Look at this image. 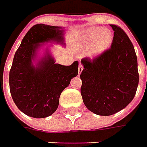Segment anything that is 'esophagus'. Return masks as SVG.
Here are the masks:
<instances>
[{"label": "esophagus", "instance_id": "1", "mask_svg": "<svg viewBox=\"0 0 147 147\" xmlns=\"http://www.w3.org/2000/svg\"><path fill=\"white\" fill-rule=\"evenodd\" d=\"M82 69H83V66L82 65V64H79V65H78V75L81 74Z\"/></svg>", "mask_w": 147, "mask_h": 147}]
</instances>
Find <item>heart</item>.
<instances>
[{"label":"heart","instance_id":"heart-1","mask_svg":"<svg viewBox=\"0 0 147 147\" xmlns=\"http://www.w3.org/2000/svg\"><path fill=\"white\" fill-rule=\"evenodd\" d=\"M113 42V33L109 29L93 27L83 32L80 37V45L82 49H88V56L96 58L103 54Z\"/></svg>","mask_w":147,"mask_h":147}]
</instances>
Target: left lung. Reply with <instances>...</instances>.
<instances>
[{
	"label": "left lung",
	"mask_w": 147,
	"mask_h": 147,
	"mask_svg": "<svg viewBox=\"0 0 147 147\" xmlns=\"http://www.w3.org/2000/svg\"><path fill=\"white\" fill-rule=\"evenodd\" d=\"M110 26L114 30L110 48L94 59L81 60L83 103L92 113L103 116L124 109L134 98L139 82L133 43L121 28Z\"/></svg>",
	"instance_id": "left-lung-1"
}]
</instances>
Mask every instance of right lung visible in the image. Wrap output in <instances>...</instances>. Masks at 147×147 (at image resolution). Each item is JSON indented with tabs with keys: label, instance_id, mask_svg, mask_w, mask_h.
Wrapping results in <instances>:
<instances>
[{
	"label": "right lung",
	"instance_id": "add662e5",
	"mask_svg": "<svg viewBox=\"0 0 147 147\" xmlns=\"http://www.w3.org/2000/svg\"><path fill=\"white\" fill-rule=\"evenodd\" d=\"M64 32L62 27L36 24L26 33L14 54L9 75V90L16 106L28 116L42 119L51 115L58 108L61 92L78 75V61L69 66L55 64L48 48L42 57L37 56L45 43L65 45Z\"/></svg>",
	"mask_w": 147,
	"mask_h": 147
}]
</instances>
